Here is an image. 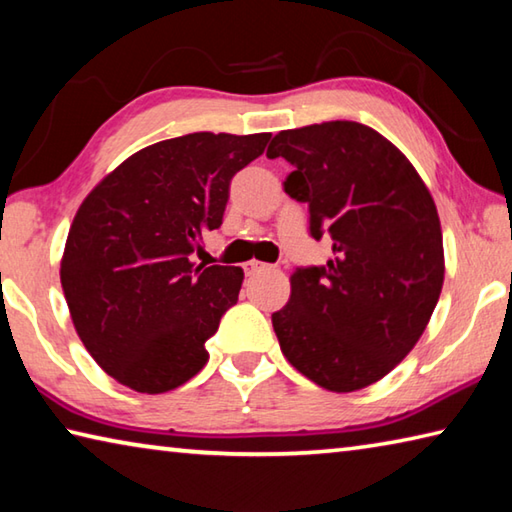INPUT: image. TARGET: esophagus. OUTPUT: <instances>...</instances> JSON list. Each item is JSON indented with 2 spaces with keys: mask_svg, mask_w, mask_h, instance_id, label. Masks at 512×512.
I'll return each instance as SVG.
<instances>
[{
  "mask_svg": "<svg viewBox=\"0 0 512 512\" xmlns=\"http://www.w3.org/2000/svg\"><path fill=\"white\" fill-rule=\"evenodd\" d=\"M262 271H268V264H262V262H248L246 264V273L248 275H257Z\"/></svg>",
  "mask_w": 512,
  "mask_h": 512,
  "instance_id": "obj_1",
  "label": "esophagus"
}]
</instances>
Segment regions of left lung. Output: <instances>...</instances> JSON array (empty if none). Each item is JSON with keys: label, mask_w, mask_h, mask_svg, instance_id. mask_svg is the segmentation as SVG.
<instances>
[{"label": "left lung", "mask_w": 512, "mask_h": 512, "mask_svg": "<svg viewBox=\"0 0 512 512\" xmlns=\"http://www.w3.org/2000/svg\"><path fill=\"white\" fill-rule=\"evenodd\" d=\"M293 171L284 192L309 205V232L332 259L291 275L273 314L282 354L314 384L352 393L388 375L427 327L445 280L436 203L406 155L357 121L273 137Z\"/></svg>", "instance_id": "1"}]
</instances>
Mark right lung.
<instances>
[{
    "label": "right lung",
    "instance_id": "1",
    "mask_svg": "<svg viewBox=\"0 0 512 512\" xmlns=\"http://www.w3.org/2000/svg\"><path fill=\"white\" fill-rule=\"evenodd\" d=\"M271 133H192L137 151L85 198L60 284L92 359L137 393H167L207 363L205 341L239 298V266H196L223 223L230 180Z\"/></svg>",
    "mask_w": 512,
    "mask_h": 512
}]
</instances>
